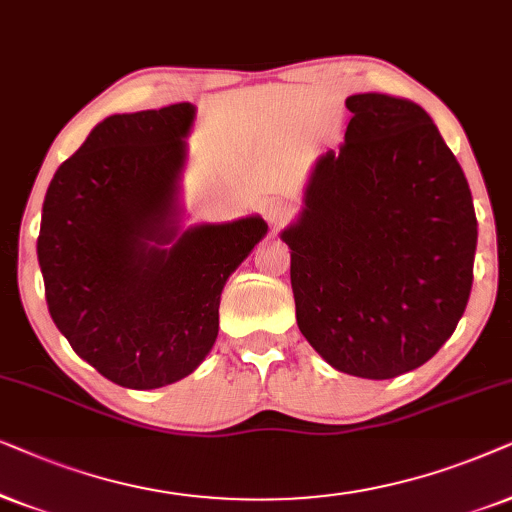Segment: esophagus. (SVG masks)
<instances>
[{
    "label": "esophagus",
    "mask_w": 512,
    "mask_h": 512,
    "mask_svg": "<svg viewBox=\"0 0 512 512\" xmlns=\"http://www.w3.org/2000/svg\"><path fill=\"white\" fill-rule=\"evenodd\" d=\"M264 215H267V220L274 224V227H278V224H283L290 217V206L283 201H271L267 203V208H264Z\"/></svg>",
    "instance_id": "obj_1"
}]
</instances>
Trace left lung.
Instances as JSON below:
<instances>
[{
  "label": "left lung",
  "instance_id": "8db88e82",
  "mask_svg": "<svg viewBox=\"0 0 512 512\" xmlns=\"http://www.w3.org/2000/svg\"><path fill=\"white\" fill-rule=\"evenodd\" d=\"M339 152L316 161L290 252L297 325L335 370H417L466 311L478 220L466 175L417 102L346 98Z\"/></svg>",
  "mask_w": 512,
  "mask_h": 512
}]
</instances>
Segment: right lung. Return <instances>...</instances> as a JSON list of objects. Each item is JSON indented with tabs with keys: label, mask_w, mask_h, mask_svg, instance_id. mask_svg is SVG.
Returning a JSON list of instances; mask_svg holds the SVG:
<instances>
[{
	"label": "right lung",
	"mask_w": 512,
	"mask_h": 512,
	"mask_svg": "<svg viewBox=\"0 0 512 512\" xmlns=\"http://www.w3.org/2000/svg\"><path fill=\"white\" fill-rule=\"evenodd\" d=\"M194 117L177 102L100 121L42 208L37 257L53 323L102 377L138 391L201 365L224 283L269 229L260 215L180 227Z\"/></svg>",
	"instance_id": "obj_1"
}]
</instances>
